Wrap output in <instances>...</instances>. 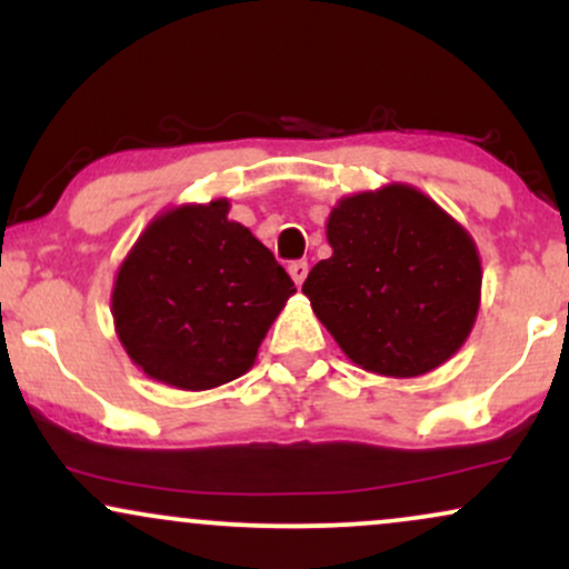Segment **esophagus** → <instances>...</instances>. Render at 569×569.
<instances>
[{
    "label": "esophagus",
    "mask_w": 569,
    "mask_h": 569,
    "mask_svg": "<svg viewBox=\"0 0 569 569\" xmlns=\"http://www.w3.org/2000/svg\"><path fill=\"white\" fill-rule=\"evenodd\" d=\"M307 270H310V267H307L305 259H299V262H291L289 264V276L293 278V283L302 286L305 278H307Z\"/></svg>",
    "instance_id": "34e87169"
}]
</instances>
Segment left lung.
<instances>
[{
    "label": "left lung",
    "mask_w": 569,
    "mask_h": 569,
    "mask_svg": "<svg viewBox=\"0 0 569 569\" xmlns=\"http://www.w3.org/2000/svg\"><path fill=\"white\" fill-rule=\"evenodd\" d=\"M331 257L302 291L352 363L420 377L462 348L481 299L473 238L420 189L342 198L326 224Z\"/></svg>",
    "instance_id": "obj_1"
}]
</instances>
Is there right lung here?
<instances>
[{"instance_id": "add662e5", "label": "right lung", "mask_w": 569, "mask_h": 569, "mask_svg": "<svg viewBox=\"0 0 569 569\" xmlns=\"http://www.w3.org/2000/svg\"><path fill=\"white\" fill-rule=\"evenodd\" d=\"M224 198L160 213L117 272L114 329L136 367L179 390L238 380L293 280Z\"/></svg>"}]
</instances>
